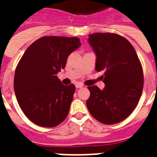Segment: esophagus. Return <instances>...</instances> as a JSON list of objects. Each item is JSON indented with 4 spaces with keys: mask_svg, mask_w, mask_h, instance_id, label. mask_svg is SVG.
Listing matches in <instances>:
<instances>
[{
    "mask_svg": "<svg viewBox=\"0 0 157 157\" xmlns=\"http://www.w3.org/2000/svg\"><path fill=\"white\" fill-rule=\"evenodd\" d=\"M83 87V85L81 83H76V88L79 89V88H82Z\"/></svg>",
    "mask_w": 157,
    "mask_h": 157,
    "instance_id": "obj_1",
    "label": "esophagus"
}]
</instances>
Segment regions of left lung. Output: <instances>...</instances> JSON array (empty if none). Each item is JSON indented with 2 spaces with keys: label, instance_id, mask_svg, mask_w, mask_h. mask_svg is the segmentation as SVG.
Returning a JSON list of instances; mask_svg holds the SVG:
<instances>
[{
  "label": "left lung",
  "instance_id": "obj_1",
  "mask_svg": "<svg viewBox=\"0 0 157 157\" xmlns=\"http://www.w3.org/2000/svg\"><path fill=\"white\" fill-rule=\"evenodd\" d=\"M89 43L96 54L95 70L103 71L105 87L88 86L89 112L97 121L113 124L124 121L136 107L144 88V72L129 40L115 33H94Z\"/></svg>",
  "mask_w": 157,
  "mask_h": 157
}]
</instances>
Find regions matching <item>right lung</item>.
<instances>
[{"label":"right lung","instance_id":"1","mask_svg":"<svg viewBox=\"0 0 157 157\" xmlns=\"http://www.w3.org/2000/svg\"><path fill=\"white\" fill-rule=\"evenodd\" d=\"M77 37L43 36L26 50L15 69L13 88L25 116L41 127H55L68 114L76 87L64 86L57 73L80 47Z\"/></svg>","mask_w":157,"mask_h":157}]
</instances>
